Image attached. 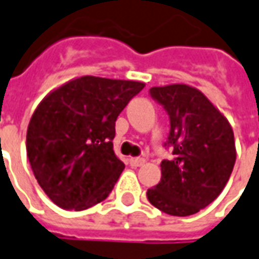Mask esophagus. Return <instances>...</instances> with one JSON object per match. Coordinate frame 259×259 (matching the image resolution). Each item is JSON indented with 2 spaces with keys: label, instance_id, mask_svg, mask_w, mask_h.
<instances>
[{
  "label": "esophagus",
  "instance_id": "1",
  "mask_svg": "<svg viewBox=\"0 0 259 259\" xmlns=\"http://www.w3.org/2000/svg\"><path fill=\"white\" fill-rule=\"evenodd\" d=\"M130 164H131V166H142L144 164H145V159L144 158H131L130 159Z\"/></svg>",
  "mask_w": 259,
  "mask_h": 259
}]
</instances>
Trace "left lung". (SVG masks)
Wrapping results in <instances>:
<instances>
[{
	"label": "left lung",
	"instance_id": "obj_1",
	"mask_svg": "<svg viewBox=\"0 0 259 259\" xmlns=\"http://www.w3.org/2000/svg\"><path fill=\"white\" fill-rule=\"evenodd\" d=\"M150 94L169 115L168 144L174 147L175 158L161 162V181L147 191V198L165 214H195L209 205L230 180L237 159L232 126L191 85L152 87Z\"/></svg>",
	"mask_w": 259,
	"mask_h": 259
}]
</instances>
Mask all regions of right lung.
Masks as SVG:
<instances>
[{"label":"right lung","instance_id":"add662e5","mask_svg":"<svg viewBox=\"0 0 259 259\" xmlns=\"http://www.w3.org/2000/svg\"><path fill=\"white\" fill-rule=\"evenodd\" d=\"M144 87L84 75L57 87L38 104L27 130V155L54 204L82 211L108 197L125 168L114 152L115 121Z\"/></svg>","mask_w":259,"mask_h":259}]
</instances>
